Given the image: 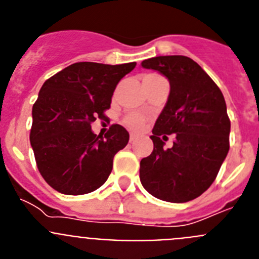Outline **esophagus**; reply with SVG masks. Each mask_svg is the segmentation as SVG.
I'll use <instances>...</instances> for the list:
<instances>
[{"label": "esophagus", "mask_w": 259, "mask_h": 259, "mask_svg": "<svg viewBox=\"0 0 259 259\" xmlns=\"http://www.w3.org/2000/svg\"><path fill=\"white\" fill-rule=\"evenodd\" d=\"M136 139H137V136H136V135H135V134L130 135V143H134V141L136 140Z\"/></svg>", "instance_id": "1"}]
</instances>
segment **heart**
Listing matches in <instances>:
<instances>
[{"label":"heart","mask_w":259,"mask_h":259,"mask_svg":"<svg viewBox=\"0 0 259 259\" xmlns=\"http://www.w3.org/2000/svg\"><path fill=\"white\" fill-rule=\"evenodd\" d=\"M144 122H145V119H144V116L139 113L128 114V115H125L124 119H123V123H124L125 127H128L130 130H134V131L141 130L144 125Z\"/></svg>","instance_id":"heart-1"}]
</instances>
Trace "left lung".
Returning <instances> with one entry per match:
<instances>
[{"label":"left lung","mask_w":259,"mask_h":259,"mask_svg":"<svg viewBox=\"0 0 259 259\" xmlns=\"http://www.w3.org/2000/svg\"><path fill=\"white\" fill-rule=\"evenodd\" d=\"M170 81V95L153 128L154 148L140 162V180L152 196L188 202L209 188L230 150L231 122L221 89L198 63L185 56L141 62ZM176 134L164 150L166 134Z\"/></svg>","instance_id":"8db88e82"}]
</instances>
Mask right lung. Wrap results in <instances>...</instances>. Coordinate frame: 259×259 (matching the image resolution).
Wrapping results in <instances>:
<instances>
[{"label":"right lung","instance_id":"right-lung-1","mask_svg":"<svg viewBox=\"0 0 259 259\" xmlns=\"http://www.w3.org/2000/svg\"><path fill=\"white\" fill-rule=\"evenodd\" d=\"M136 62L104 65L77 62L41 87L32 107L29 141L37 168L59 193L79 196L100 188L113 170L114 155L128 144L124 127L113 124L102 137L91 124L104 119L123 76Z\"/></svg>","mask_w":259,"mask_h":259}]
</instances>
